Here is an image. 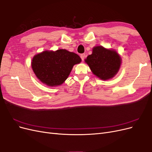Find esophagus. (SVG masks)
I'll return each instance as SVG.
<instances>
[{
    "mask_svg": "<svg viewBox=\"0 0 152 152\" xmlns=\"http://www.w3.org/2000/svg\"><path fill=\"white\" fill-rule=\"evenodd\" d=\"M85 57H86V54H80V58H81L82 61L84 60Z\"/></svg>",
    "mask_w": 152,
    "mask_h": 152,
    "instance_id": "obj_1",
    "label": "esophagus"
}]
</instances>
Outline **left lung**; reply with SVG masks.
I'll list each match as a JSON object with an SVG mask.
<instances>
[{
  "instance_id": "left-lung-1",
  "label": "left lung",
  "mask_w": 152,
  "mask_h": 152,
  "mask_svg": "<svg viewBox=\"0 0 152 152\" xmlns=\"http://www.w3.org/2000/svg\"><path fill=\"white\" fill-rule=\"evenodd\" d=\"M85 61L95 75L102 80H108L118 72L121 59L115 50L107 49L103 46H96Z\"/></svg>"
}]
</instances>
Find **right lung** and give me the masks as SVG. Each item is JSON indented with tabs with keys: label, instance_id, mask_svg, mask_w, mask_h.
Masks as SVG:
<instances>
[{
	"label": "right lung",
	"instance_id": "right-lung-1",
	"mask_svg": "<svg viewBox=\"0 0 152 152\" xmlns=\"http://www.w3.org/2000/svg\"><path fill=\"white\" fill-rule=\"evenodd\" d=\"M80 61L79 55L65 49L54 52L45 50L33 58L31 67L42 83L53 87L62 84L70 75L73 65Z\"/></svg>",
	"mask_w": 152,
	"mask_h": 152
}]
</instances>
